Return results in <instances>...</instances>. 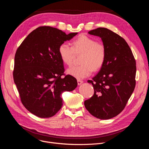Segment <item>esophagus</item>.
<instances>
[{
  "label": "esophagus",
  "instance_id": "esophagus-1",
  "mask_svg": "<svg viewBox=\"0 0 149 149\" xmlns=\"http://www.w3.org/2000/svg\"><path fill=\"white\" fill-rule=\"evenodd\" d=\"M77 83H78V86H79V85H81L82 83H83V81L81 79H77Z\"/></svg>",
  "mask_w": 149,
  "mask_h": 149
}]
</instances>
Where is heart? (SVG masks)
I'll return each mask as SVG.
<instances>
[{
  "mask_svg": "<svg viewBox=\"0 0 149 149\" xmlns=\"http://www.w3.org/2000/svg\"><path fill=\"white\" fill-rule=\"evenodd\" d=\"M59 54L62 62L67 65H71L76 54H81V64L74 65L67 71V74L78 79L90 76L93 70L101 68L105 59L106 50L101 42L94 38L82 35L72 42V47L67 43H62L59 47Z\"/></svg>",
  "mask_w": 149,
  "mask_h": 149,
  "instance_id": "heart-1",
  "label": "heart"
}]
</instances>
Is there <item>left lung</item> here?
<instances>
[{"label":"left lung","mask_w":149,"mask_h":149,"mask_svg":"<svg viewBox=\"0 0 149 149\" xmlns=\"http://www.w3.org/2000/svg\"><path fill=\"white\" fill-rule=\"evenodd\" d=\"M88 33L101 38L106 56L99 72L88 81L94 93L84 105L95 117L110 119L123 110L134 90L136 61L126 41L111 30L98 28Z\"/></svg>","instance_id":"1"}]
</instances>
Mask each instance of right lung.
<instances>
[{"label":"right lung","mask_w":149,"mask_h":149,"mask_svg":"<svg viewBox=\"0 0 149 149\" xmlns=\"http://www.w3.org/2000/svg\"><path fill=\"white\" fill-rule=\"evenodd\" d=\"M78 33L67 35L57 28L40 26L22 42L15 56L13 79L25 107L40 118L54 116L63 105V91H73L77 79L64 72L61 44Z\"/></svg>","instance_id":"1"}]
</instances>
